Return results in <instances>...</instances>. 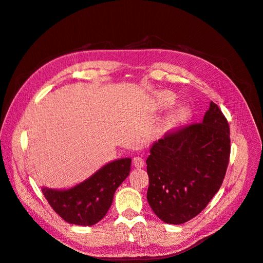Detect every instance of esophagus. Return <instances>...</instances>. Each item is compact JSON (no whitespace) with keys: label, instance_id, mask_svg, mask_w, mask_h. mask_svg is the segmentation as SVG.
Listing matches in <instances>:
<instances>
[{"label":"esophagus","instance_id":"1","mask_svg":"<svg viewBox=\"0 0 263 263\" xmlns=\"http://www.w3.org/2000/svg\"><path fill=\"white\" fill-rule=\"evenodd\" d=\"M133 165L136 167V168H141V167H144V165H145V161H144V159L141 158V157H134V159H133Z\"/></svg>","mask_w":263,"mask_h":263}]
</instances>
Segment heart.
<instances>
[{
  "mask_svg": "<svg viewBox=\"0 0 263 263\" xmlns=\"http://www.w3.org/2000/svg\"><path fill=\"white\" fill-rule=\"evenodd\" d=\"M166 103H167V104H172V103H173V99L170 98V97H167V98H166Z\"/></svg>",
  "mask_w": 263,
  "mask_h": 263,
  "instance_id": "heart-1",
  "label": "heart"
}]
</instances>
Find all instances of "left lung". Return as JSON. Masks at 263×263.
<instances>
[{"mask_svg": "<svg viewBox=\"0 0 263 263\" xmlns=\"http://www.w3.org/2000/svg\"><path fill=\"white\" fill-rule=\"evenodd\" d=\"M229 158L228 120L211 102L202 123L168 132L151 148L147 200L153 211L170 224L199 215L222 184Z\"/></svg>", "mask_w": 263, "mask_h": 263, "instance_id": "1", "label": "left lung"}]
</instances>
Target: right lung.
Wrapping results in <instances>:
<instances>
[{
	"mask_svg": "<svg viewBox=\"0 0 263 263\" xmlns=\"http://www.w3.org/2000/svg\"><path fill=\"white\" fill-rule=\"evenodd\" d=\"M130 158L105 165L88 179L67 190L44 187L43 195L61 218L72 224L93 226L110 208L116 189L130 172Z\"/></svg>",
	"mask_w": 263,
	"mask_h": 263,
	"instance_id": "right-lung-1",
	"label": "right lung"
}]
</instances>
